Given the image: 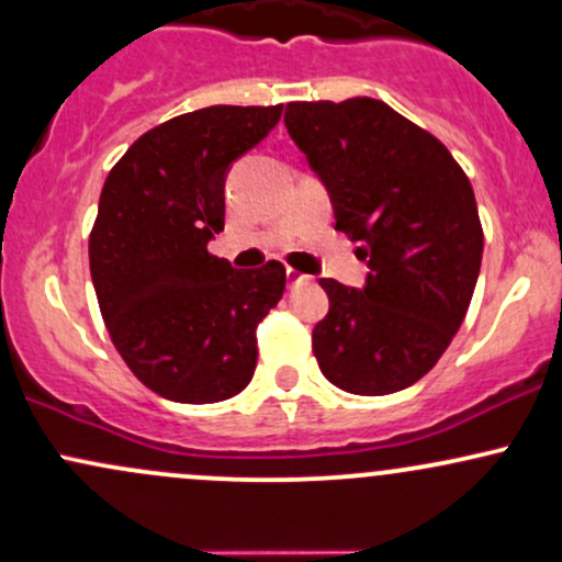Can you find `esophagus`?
<instances>
[{"mask_svg": "<svg viewBox=\"0 0 562 562\" xmlns=\"http://www.w3.org/2000/svg\"><path fill=\"white\" fill-rule=\"evenodd\" d=\"M285 277H288V285H304V282H310V274H301V271H295L291 267L285 269Z\"/></svg>", "mask_w": 562, "mask_h": 562, "instance_id": "34e87169", "label": "esophagus"}]
</instances>
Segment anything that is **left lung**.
<instances>
[{"label":"left lung","instance_id":"left-lung-1","mask_svg":"<svg viewBox=\"0 0 562 562\" xmlns=\"http://www.w3.org/2000/svg\"><path fill=\"white\" fill-rule=\"evenodd\" d=\"M285 127L371 269L362 288L319 280L330 301L312 333L319 371L366 397L405 390L448 349L477 285L470 178L435 135L375 98L288 103Z\"/></svg>","mask_w":562,"mask_h":562}]
</instances>
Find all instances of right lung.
Masks as SVG:
<instances>
[{"label": "right lung", "mask_w": 562, "mask_h": 562, "mask_svg": "<svg viewBox=\"0 0 562 562\" xmlns=\"http://www.w3.org/2000/svg\"><path fill=\"white\" fill-rule=\"evenodd\" d=\"M280 106H207L144 133L103 183L90 274L111 341L140 384L172 403H221L250 384L256 328L285 267L234 269L207 252L224 232L232 162Z\"/></svg>", "instance_id": "right-lung-1"}]
</instances>
